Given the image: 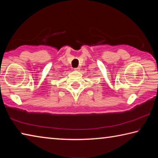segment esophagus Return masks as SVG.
<instances>
[{
  "mask_svg": "<svg viewBox=\"0 0 158 158\" xmlns=\"http://www.w3.org/2000/svg\"><path fill=\"white\" fill-rule=\"evenodd\" d=\"M79 68H74V70H75V71H79Z\"/></svg>",
  "mask_w": 158,
  "mask_h": 158,
  "instance_id": "obj_1",
  "label": "esophagus"
}]
</instances>
